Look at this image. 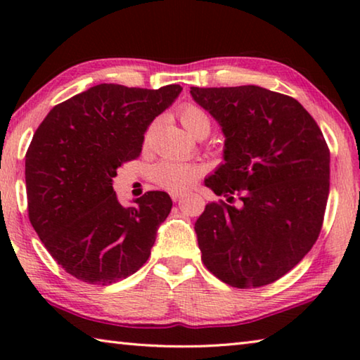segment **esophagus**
Listing matches in <instances>:
<instances>
[{"label":"esophagus","mask_w":360,"mask_h":360,"mask_svg":"<svg viewBox=\"0 0 360 360\" xmlns=\"http://www.w3.org/2000/svg\"><path fill=\"white\" fill-rule=\"evenodd\" d=\"M169 195H172V200H173V202H178V200L182 197V193H181V192H172Z\"/></svg>","instance_id":"1"}]
</instances>
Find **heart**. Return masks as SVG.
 Listing matches in <instances>:
<instances>
[{
    "label": "heart",
    "mask_w": 360,
    "mask_h": 360,
    "mask_svg": "<svg viewBox=\"0 0 360 360\" xmlns=\"http://www.w3.org/2000/svg\"><path fill=\"white\" fill-rule=\"evenodd\" d=\"M179 120L184 125V129L192 133L193 136L208 135L211 130L208 114L198 106H182L179 109ZM200 174H202V169L195 163L173 160V158H165L152 168V179L155 184L173 192L186 191L200 178Z\"/></svg>",
    "instance_id": "b5f03b06"
}]
</instances>
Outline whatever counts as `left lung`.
Instances as JSON below:
<instances>
[{
	"label": "left lung",
	"instance_id": "8db88e82",
	"mask_svg": "<svg viewBox=\"0 0 360 360\" xmlns=\"http://www.w3.org/2000/svg\"><path fill=\"white\" fill-rule=\"evenodd\" d=\"M221 125L224 163L205 179L228 203L195 222L205 266L231 288H262L290 271L318 240L330 187V152L292 96L259 85L191 87Z\"/></svg>",
	"mask_w": 360,
	"mask_h": 360
}]
</instances>
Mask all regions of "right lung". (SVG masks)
<instances>
[{"instance_id":"add662e5","label":"right lung","mask_w":360,"mask_h":360,"mask_svg":"<svg viewBox=\"0 0 360 360\" xmlns=\"http://www.w3.org/2000/svg\"><path fill=\"white\" fill-rule=\"evenodd\" d=\"M181 90L100 84L53 106L34 131L25 155L28 217L71 276L108 285L149 259L172 198L152 191L124 206L112 178L139 155L150 122Z\"/></svg>"}]
</instances>
